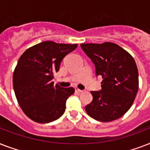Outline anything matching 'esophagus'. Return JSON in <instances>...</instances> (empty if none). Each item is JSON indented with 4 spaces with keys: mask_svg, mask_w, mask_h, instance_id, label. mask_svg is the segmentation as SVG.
Returning <instances> with one entry per match:
<instances>
[{
    "mask_svg": "<svg viewBox=\"0 0 150 150\" xmlns=\"http://www.w3.org/2000/svg\"><path fill=\"white\" fill-rule=\"evenodd\" d=\"M75 92H76V93H83V90L79 89L78 88H75Z\"/></svg>",
    "mask_w": 150,
    "mask_h": 150,
    "instance_id": "obj_1",
    "label": "esophagus"
}]
</instances>
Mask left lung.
<instances>
[{
	"mask_svg": "<svg viewBox=\"0 0 150 150\" xmlns=\"http://www.w3.org/2000/svg\"><path fill=\"white\" fill-rule=\"evenodd\" d=\"M91 59L102 89L91 91L93 101L86 106L89 116L107 122L121 117L130 109L139 89V72L132 55L114 43H82Z\"/></svg>",
	"mask_w": 150,
	"mask_h": 150,
	"instance_id": "1",
	"label": "left lung"
}]
</instances>
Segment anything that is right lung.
<instances>
[{"label": "right lung", "mask_w": 150, "mask_h": 150, "mask_svg": "<svg viewBox=\"0 0 150 150\" xmlns=\"http://www.w3.org/2000/svg\"><path fill=\"white\" fill-rule=\"evenodd\" d=\"M78 44L44 41L27 49L20 57L13 74V87L18 103L25 114L38 123H49L65 111L66 100L72 87L54 85V75L64 57Z\"/></svg>", "instance_id": "add662e5"}]
</instances>
